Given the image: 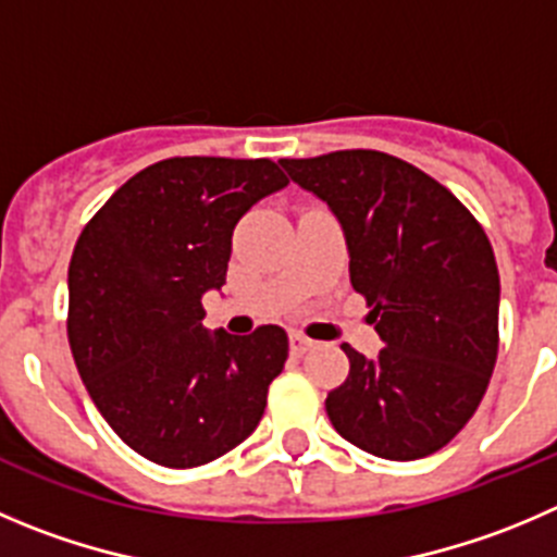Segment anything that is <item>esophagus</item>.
Returning <instances> with one entry per match:
<instances>
[{"mask_svg": "<svg viewBox=\"0 0 557 557\" xmlns=\"http://www.w3.org/2000/svg\"><path fill=\"white\" fill-rule=\"evenodd\" d=\"M289 347H293L295 355H304L314 347V342H311V338H306L304 333H293V336H289Z\"/></svg>", "mask_w": 557, "mask_h": 557, "instance_id": "1", "label": "esophagus"}]
</instances>
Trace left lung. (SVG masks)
I'll return each mask as SVG.
<instances>
[{
    "instance_id": "obj_1",
    "label": "left lung",
    "mask_w": 557,
    "mask_h": 557,
    "mask_svg": "<svg viewBox=\"0 0 557 557\" xmlns=\"http://www.w3.org/2000/svg\"><path fill=\"white\" fill-rule=\"evenodd\" d=\"M342 224L349 284L383 349L342 344L349 374L325 399L344 441L383 459L441 451L473 418L497 358L500 275L479 221L437 180L377 150L278 161Z\"/></svg>"
}]
</instances>
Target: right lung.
Returning a JSON list of instances; mask_svg holds the SVG:
<instances>
[{"label":"right lung","mask_w":557,"mask_h":557,"mask_svg":"<svg viewBox=\"0 0 557 557\" xmlns=\"http://www.w3.org/2000/svg\"><path fill=\"white\" fill-rule=\"evenodd\" d=\"M287 183L268 158L158 161L114 190L73 248L78 374L120 441L150 462L208 465L262 418L287 331L210 333L202 298L226 284L237 221Z\"/></svg>","instance_id":"right-lung-1"}]
</instances>
